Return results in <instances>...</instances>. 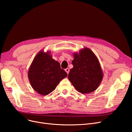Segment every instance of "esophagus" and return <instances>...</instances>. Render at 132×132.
I'll return each mask as SVG.
<instances>
[{
  "label": "esophagus",
  "instance_id": "esophagus-1",
  "mask_svg": "<svg viewBox=\"0 0 132 132\" xmlns=\"http://www.w3.org/2000/svg\"><path fill=\"white\" fill-rule=\"evenodd\" d=\"M65 71H66V73H67V74H68L69 72H70V69L68 68H66V69H65Z\"/></svg>",
  "mask_w": 132,
  "mask_h": 132
}]
</instances>
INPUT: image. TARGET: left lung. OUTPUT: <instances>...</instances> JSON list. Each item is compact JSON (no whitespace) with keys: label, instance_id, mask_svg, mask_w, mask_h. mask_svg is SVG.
Listing matches in <instances>:
<instances>
[{"label":"left lung","instance_id":"8db88e82","mask_svg":"<svg viewBox=\"0 0 132 132\" xmlns=\"http://www.w3.org/2000/svg\"><path fill=\"white\" fill-rule=\"evenodd\" d=\"M68 78L74 88L82 94L95 91L100 85L103 74L100 62L94 53L85 47L79 53H74Z\"/></svg>","mask_w":132,"mask_h":132}]
</instances>
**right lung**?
I'll list each match as a JSON object with an SVG mask.
<instances>
[{"instance_id": "add662e5", "label": "right lung", "mask_w": 132, "mask_h": 132, "mask_svg": "<svg viewBox=\"0 0 132 132\" xmlns=\"http://www.w3.org/2000/svg\"><path fill=\"white\" fill-rule=\"evenodd\" d=\"M28 75L35 90L47 95L54 90L67 74L61 68L59 62L52 59L50 52L40 51L32 61Z\"/></svg>"}]
</instances>
